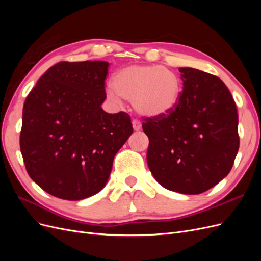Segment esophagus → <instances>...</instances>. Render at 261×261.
Masks as SVG:
<instances>
[{"label":"esophagus","instance_id":"obj_1","mask_svg":"<svg viewBox=\"0 0 261 261\" xmlns=\"http://www.w3.org/2000/svg\"><path fill=\"white\" fill-rule=\"evenodd\" d=\"M132 124H133L134 130H139L141 128V123L139 121H137V120H133Z\"/></svg>","mask_w":261,"mask_h":261}]
</instances>
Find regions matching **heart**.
I'll return each mask as SVG.
<instances>
[{
  "label": "heart",
  "instance_id": "1",
  "mask_svg": "<svg viewBox=\"0 0 261 261\" xmlns=\"http://www.w3.org/2000/svg\"><path fill=\"white\" fill-rule=\"evenodd\" d=\"M180 91V80L173 70L159 65H129L117 70L106 94L115 103L122 98L132 101L138 114L156 118L176 108Z\"/></svg>",
  "mask_w": 261,
  "mask_h": 261
}]
</instances>
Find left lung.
Returning a JSON list of instances; mask_svg holds the SVG:
<instances>
[{"instance_id": "obj_1", "label": "left lung", "mask_w": 261, "mask_h": 261, "mask_svg": "<svg viewBox=\"0 0 261 261\" xmlns=\"http://www.w3.org/2000/svg\"><path fill=\"white\" fill-rule=\"evenodd\" d=\"M178 70L184 84L176 108L143 123L147 163L164 188L197 195L230 173L240 147L239 115L219 77L192 67Z\"/></svg>"}]
</instances>
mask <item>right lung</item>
<instances>
[{
  "instance_id": "obj_1",
  "label": "right lung",
  "mask_w": 261,
  "mask_h": 261,
  "mask_svg": "<svg viewBox=\"0 0 261 261\" xmlns=\"http://www.w3.org/2000/svg\"><path fill=\"white\" fill-rule=\"evenodd\" d=\"M105 61L60 62L39 78L22 109L20 151L36 184L81 200L103 188L116 152L132 135L130 117L110 114Z\"/></svg>"
}]
</instances>
